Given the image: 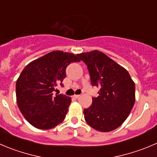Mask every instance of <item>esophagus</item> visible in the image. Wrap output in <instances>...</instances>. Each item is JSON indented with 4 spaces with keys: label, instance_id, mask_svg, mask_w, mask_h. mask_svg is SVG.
<instances>
[{
    "label": "esophagus",
    "instance_id": "34e87169",
    "mask_svg": "<svg viewBox=\"0 0 157 157\" xmlns=\"http://www.w3.org/2000/svg\"><path fill=\"white\" fill-rule=\"evenodd\" d=\"M73 97H74L75 98H76V99H77V98H79L80 95H73Z\"/></svg>",
    "mask_w": 157,
    "mask_h": 157
}]
</instances>
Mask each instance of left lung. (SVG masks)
<instances>
[{"label": "left lung", "mask_w": 157, "mask_h": 157, "mask_svg": "<svg viewBox=\"0 0 157 157\" xmlns=\"http://www.w3.org/2000/svg\"><path fill=\"white\" fill-rule=\"evenodd\" d=\"M77 56L87 65L92 86L99 89L98 97L83 111L86 122L99 132L117 129L135 103V83L126 68L103 52L94 50Z\"/></svg>", "instance_id": "obj_1"}]
</instances>
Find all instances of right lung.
I'll return each instance as SVG.
<instances>
[{
    "instance_id": "obj_1",
    "label": "right lung",
    "mask_w": 157,
    "mask_h": 157,
    "mask_svg": "<svg viewBox=\"0 0 157 157\" xmlns=\"http://www.w3.org/2000/svg\"><path fill=\"white\" fill-rule=\"evenodd\" d=\"M80 62L75 55L53 51L25 66L16 82L17 103L21 113L34 127L50 129L63 122L71 98L53 95L66 76L67 66Z\"/></svg>"
}]
</instances>
